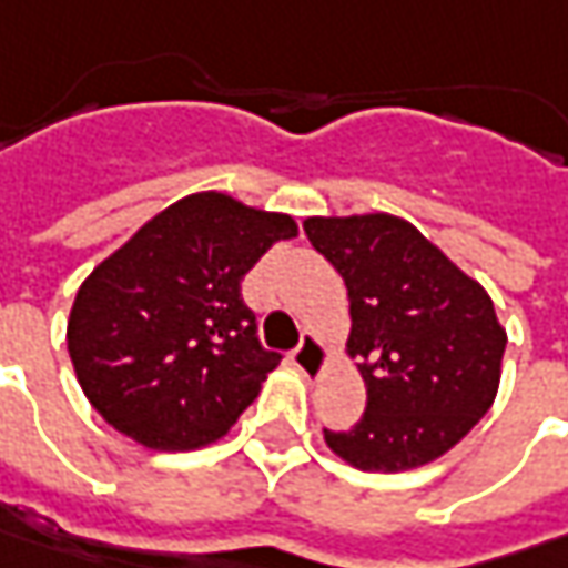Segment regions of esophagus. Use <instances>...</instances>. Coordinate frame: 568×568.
<instances>
[{
    "label": "esophagus",
    "instance_id": "1",
    "mask_svg": "<svg viewBox=\"0 0 568 568\" xmlns=\"http://www.w3.org/2000/svg\"><path fill=\"white\" fill-rule=\"evenodd\" d=\"M324 358H327V353H324V343H321L317 336H311V333H305V336H302V343L292 349V365H295L308 382H314V378L324 372Z\"/></svg>",
    "mask_w": 568,
    "mask_h": 568
}]
</instances>
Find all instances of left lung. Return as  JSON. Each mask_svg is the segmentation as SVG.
Here are the masks:
<instances>
[{
    "instance_id": "8db88e82",
    "label": "left lung",
    "mask_w": 568,
    "mask_h": 568,
    "mask_svg": "<svg viewBox=\"0 0 568 568\" xmlns=\"http://www.w3.org/2000/svg\"><path fill=\"white\" fill-rule=\"evenodd\" d=\"M305 235L346 283V349L368 390L353 429H324L331 452L382 474L442 457L499 390L506 331L493 298L397 215L305 219Z\"/></svg>"
}]
</instances>
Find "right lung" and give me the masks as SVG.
<instances>
[{
  "mask_svg": "<svg viewBox=\"0 0 568 568\" xmlns=\"http://www.w3.org/2000/svg\"><path fill=\"white\" fill-rule=\"evenodd\" d=\"M292 215L193 193L94 266L69 314V358L113 429L155 452H190L235 426L280 365L263 349L241 280Z\"/></svg>",
  "mask_w": 568,
  "mask_h": 568,
  "instance_id": "1",
  "label": "right lung"
}]
</instances>
